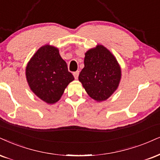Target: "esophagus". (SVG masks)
Instances as JSON below:
<instances>
[{"instance_id":"1","label":"esophagus","mask_w":160,"mask_h":160,"mask_svg":"<svg viewBox=\"0 0 160 160\" xmlns=\"http://www.w3.org/2000/svg\"><path fill=\"white\" fill-rule=\"evenodd\" d=\"M78 75H79V71H76V72H73V76H74V78L77 79L78 77Z\"/></svg>"}]
</instances>
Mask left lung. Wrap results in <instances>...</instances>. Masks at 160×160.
<instances>
[{
	"mask_svg": "<svg viewBox=\"0 0 160 160\" xmlns=\"http://www.w3.org/2000/svg\"><path fill=\"white\" fill-rule=\"evenodd\" d=\"M84 63L78 80L86 92L97 102L108 99L121 79V68L116 58L106 47L97 45L87 51Z\"/></svg>",
	"mask_w": 160,
	"mask_h": 160,
	"instance_id": "left-lung-1",
	"label": "left lung"
}]
</instances>
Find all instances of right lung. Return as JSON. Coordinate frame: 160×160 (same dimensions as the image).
Returning a JSON list of instances; mask_svg holds the SVG:
<instances>
[{"label":"right lung","mask_w":160,"mask_h":160,"mask_svg":"<svg viewBox=\"0 0 160 160\" xmlns=\"http://www.w3.org/2000/svg\"><path fill=\"white\" fill-rule=\"evenodd\" d=\"M26 76L31 90L48 104L58 102L67 86L74 80L58 48L48 44L39 48L30 59Z\"/></svg>","instance_id":"right-lung-1"}]
</instances>
